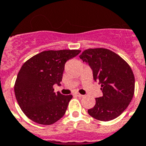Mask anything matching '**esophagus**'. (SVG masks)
<instances>
[{"label": "esophagus", "instance_id": "esophagus-1", "mask_svg": "<svg viewBox=\"0 0 146 146\" xmlns=\"http://www.w3.org/2000/svg\"><path fill=\"white\" fill-rule=\"evenodd\" d=\"M76 95L77 96V97H79V98H82L84 95H82V94H79V93H75Z\"/></svg>", "mask_w": 146, "mask_h": 146}]
</instances>
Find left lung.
I'll use <instances>...</instances> for the list:
<instances>
[{"label":"left lung","instance_id":"obj_1","mask_svg":"<svg viewBox=\"0 0 146 146\" xmlns=\"http://www.w3.org/2000/svg\"><path fill=\"white\" fill-rule=\"evenodd\" d=\"M79 58L93 70L94 80L101 85L103 96L88 110L97 120L108 121L126 110L134 94L135 78L131 67L114 52L104 48H88Z\"/></svg>","mask_w":146,"mask_h":146}]
</instances>
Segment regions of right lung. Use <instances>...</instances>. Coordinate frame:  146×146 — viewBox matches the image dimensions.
<instances>
[{
  "mask_svg": "<svg viewBox=\"0 0 146 146\" xmlns=\"http://www.w3.org/2000/svg\"><path fill=\"white\" fill-rule=\"evenodd\" d=\"M80 52L77 49L43 51L24 63L14 92L28 118L37 124L50 125L64 115L73 96L54 93L53 85H61L65 63Z\"/></svg>",
  "mask_w": 146,
  "mask_h": 146,
  "instance_id": "1",
  "label": "right lung"
}]
</instances>
